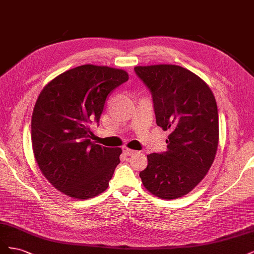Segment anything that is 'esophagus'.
Returning a JSON list of instances; mask_svg holds the SVG:
<instances>
[{
  "instance_id": "obj_1",
  "label": "esophagus",
  "mask_w": 254,
  "mask_h": 254,
  "mask_svg": "<svg viewBox=\"0 0 254 254\" xmlns=\"http://www.w3.org/2000/svg\"><path fill=\"white\" fill-rule=\"evenodd\" d=\"M123 152H124L126 156H132V155H134L136 151L132 150V149H129L127 147H124V148H123Z\"/></svg>"
}]
</instances>
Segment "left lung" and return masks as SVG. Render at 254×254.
<instances>
[{"label":"left lung","mask_w":254,"mask_h":254,"mask_svg":"<svg viewBox=\"0 0 254 254\" xmlns=\"http://www.w3.org/2000/svg\"><path fill=\"white\" fill-rule=\"evenodd\" d=\"M150 91L157 125L171 130L167 150L147 156L143 186L162 199L179 198L209 172L218 146V111L209 86L196 74L174 64L135 66Z\"/></svg>","instance_id":"obj_1"}]
</instances>
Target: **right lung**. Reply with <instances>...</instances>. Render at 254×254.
<instances>
[{
    "mask_svg": "<svg viewBox=\"0 0 254 254\" xmlns=\"http://www.w3.org/2000/svg\"><path fill=\"white\" fill-rule=\"evenodd\" d=\"M128 78L124 70L83 64L41 91L32 117L33 150L40 171L61 193L89 199L108 188L122 149L92 142L90 124H98L107 97Z\"/></svg>",
    "mask_w": 254,
    "mask_h": 254,
    "instance_id": "obj_1",
    "label": "right lung"
}]
</instances>
